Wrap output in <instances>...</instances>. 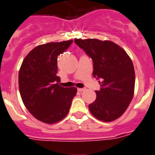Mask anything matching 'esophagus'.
<instances>
[{
  "label": "esophagus",
  "instance_id": "obj_1",
  "mask_svg": "<svg viewBox=\"0 0 155 155\" xmlns=\"http://www.w3.org/2000/svg\"><path fill=\"white\" fill-rule=\"evenodd\" d=\"M85 90V88H78V92H83V91Z\"/></svg>",
  "mask_w": 155,
  "mask_h": 155
}]
</instances>
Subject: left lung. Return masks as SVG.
I'll return each mask as SVG.
<instances>
[{
	"label": "left lung",
	"mask_w": 155,
	"mask_h": 155,
	"mask_svg": "<svg viewBox=\"0 0 155 155\" xmlns=\"http://www.w3.org/2000/svg\"><path fill=\"white\" fill-rule=\"evenodd\" d=\"M74 42L92 59L94 78L102 80L100 89L96 91V100L88 105L89 110L100 121L118 118L134 94L133 62L125 50L110 41L75 39Z\"/></svg>",
	"instance_id": "1"
}]
</instances>
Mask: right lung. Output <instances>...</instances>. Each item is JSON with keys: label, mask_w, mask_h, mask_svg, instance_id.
I'll use <instances>...</instances> for the list:
<instances>
[{"label": "right lung", "mask_w": 155, "mask_h": 155, "mask_svg": "<svg viewBox=\"0 0 155 155\" xmlns=\"http://www.w3.org/2000/svg\"><path fill=\"white\" fill-rule=\"evenodd\" d=\"M73 41L51 42L37 46L26 56L18 73L22 102L34 117L47 124L61 121L67 115L77 88L58 84L57 59Z\"/></svg>", "instance_id": "obj_1"}]
</instances>
